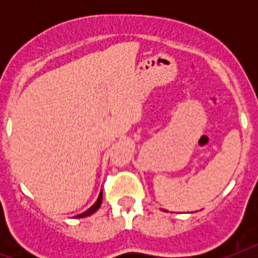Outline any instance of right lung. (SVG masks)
<instances>
[{
	"label": "right lung",
	"instance_id": "1",
	"mask_svg": "<svg viewBox=\"0 0 258 258\" xmlns=\"http://www.w3.org/2000/svg\"><path fill=\"white\" fill-rule=\"evenodd\" d=\"M102 199H103V194H102V191H101V194H99V197H98L97 202H95L94 204H93V206L88 209V211L84 212V213H81V214H79V216H76V217H77V218L88 217V216H90V214H93V213H94V212H97L98 209H99V207H101Z\"/></svg>",
	"mask_w": 258,
	"mask_h": 258
}]
</instances>
